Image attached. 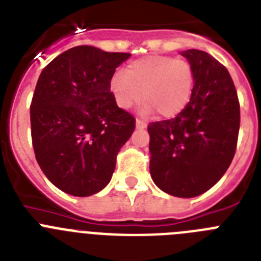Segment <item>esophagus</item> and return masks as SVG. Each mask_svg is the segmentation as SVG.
<instances>
[{"mask_svg": "<svg viewBox=\"0 0 261 261\" xmlns=\"http://www.w3.org/2000/svg\"><path fill=\"white\" fill-rule=\"evenodd\" d=\"M136 126H137L138 129H145L147 126V124L145 123V121H142V120L137 119L136 120Z\"/></svg>", "mask_w": 261, "mask_h": 261, "instance_id": "obj_1", "label": "esophagus"}]
</instances>
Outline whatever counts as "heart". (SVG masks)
I'll return each mask as SVG.
<instances>
[{"mask_svg":"<svg viewBox=\"0 0 261 261\" xmlns=\"http://www.w3.org/2000/svg\"><path fill=\"white\" fill-rule=\"evenodd\" d=\"M193 87L195 70L190 62L166 55L133 60L124 71H115L110 81L111 93L120 108L128 110L144 95L142 114L156 111L165 119L176 117L186 110Z\"/></svg>","mask_w":261,"mask_h":261,"instance_id":"heart-1","label":"heart"}]
</instances>
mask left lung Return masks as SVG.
<instances>
[{"label":"left lung","instance_id":"obj_1","mask_svg":"<svg viewBox=\"0 0 261 261\" xmlns=\"http://www.w3.org/2000/svg\"><path fill=\"white\" fill-rule=\"evenodd\" d=\"M195 70L190 103L171 120L150 123V175L176 197L211 190L229 168L237 150L241 107L229 71L204 50L181 53Z\"/></svg>","mask_w":261,"mask_h":261}]
</instances>
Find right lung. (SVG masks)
Returning a JSON list of instances; mask_svg holds the SVG:
<instances>
[{"label": "right lung", "mask_w": 261, "mask_h": 261, "mask_svg": "<svg viewBox=\"0 0 261 261\" xmlns=\"http://www.w3.org/2000/svg\"><path fill=\"white\" fill-rule=\"evenodd\" d=\"M129 56L78 45L41 70L30 107L32 146L41 171L65 193L102 191L135 130V116L117 107L110 90Z\"/></svg>", "instance_id": "right-lung-1"}]
</instances>
